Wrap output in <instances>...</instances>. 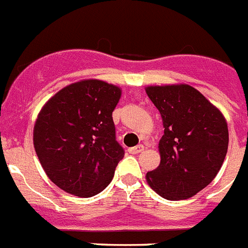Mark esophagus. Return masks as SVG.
I'll return each instance as SVG.
<instances>
[{
  "mask_svg": "<svg viewBox=\"0 0 248 248\" xmlns=\"http://www.w3.org/2000/svg\"><path fill=\"white\" fill-rule=\"evenodd\" d=\"M128 151L130 152V154H139V152L144 151V146H142V145H138V146H134V147H130V149H128Z\"/></svg>",
  "mask_w": 248,
  "mask_h": 248,
  "instance_id": "esophagus-1",
  "label": "esophagus"
}]
</instances>
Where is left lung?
I'll return each instance as SVG.
<instances>
[{"label": "left lung", "mask_w": 248, "mask_h": 248, "mask_svg": "<svg viewBox=\"0 0 248 248\" xmlns=\"http://www.w3.org/2000/svg\"><path fill=\"white\" fill-rule=\"evenodd\" d=\"M146 93L165 128L158 144L161 162L147 172V183L169 201L190 198L221 169L229 145L226 120L192 86H150Z\"/></svg>", "instance_id": "obj_1"}]
</instances>
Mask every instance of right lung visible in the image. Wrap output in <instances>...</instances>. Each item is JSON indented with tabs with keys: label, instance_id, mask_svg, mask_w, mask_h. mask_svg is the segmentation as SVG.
<instances>
[{
	"label": "right lung",
	"instance_id": "obj_1",
	"mask_svg": "<svg viewBox=\"0 0 248 248\" xmlns=\"http://www.w3.org/2000/svg\"><path fill=\"white\" fill-rule=\"evenodd\" d=\"M120 94L117 86L86 79L59 91L40 110L34 149L47 177L65 192L87 198L112 181L124 157L112 117Z\"/></svg>",
	"mask_w": 248,
	"mask_h": 248
}]
</instances>
